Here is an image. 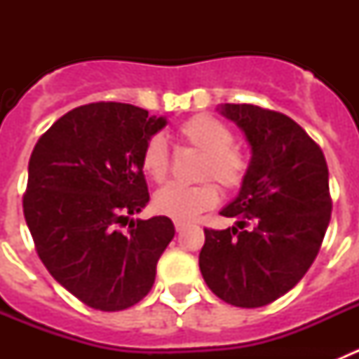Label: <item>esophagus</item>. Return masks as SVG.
<instances>
[{"mask_svg": "<svg viewBox=\"0 0 359 359\" xmlns=\"http://www.w3.org/2000/svg\"><path fill=\"white\" fill-rule=\"evenodd\" d=\"M174 226H176L177 231H183L187 228V223L185 221H180V219H176V221H174Z\"/></svg>", "mask_w": 359, "mask_h": 359, "instance_id": "esophagus-1", "label": "esophagus"}]
</instances>
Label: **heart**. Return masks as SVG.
<instances>
[{"label":"heart","mask_w":359,"mask_h":359,"mask_svg":"<svg viewBox=\"0 0 359 359\" xmlns=\"http://www.w3.org/2000/svg\"><path fill=\"white\" fill-rule=\"evenodd\" d=\"M177 135L185 144L203 152L199 177H214L223 189H236L246 174V160L233 147V135L221 120L196 115L183 122ZM142 169L154 182H163L169 172V152L161 136H152L142 151ZM217 187L212 182L196 185L169 183L154 194V208L169 217L189 221L217 203Z\"/></svg>","instance_id":"b5f03b06"}]
</instances>
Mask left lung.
Segmentation results:
<instances>
[{
  "mask_svg": "<svg viewBox=\"0 0 359 359\" xmlns=\"http://www.w3.org/2000/svg\"><path fill=\"white\" fill-rule=\"evenodd\" d=\"M217 111L252 151L237 198L219 212L226 230L205 228L199 269L212 293L236 307H262L293 290L318 255L331 221L323 152L290 116L253 104Z\"/></svg>",
  "mask_w": 359,
  "mask_h": 359,
  "instance_id": "obj_1",
  "label": "left lung"
}]
</instances>
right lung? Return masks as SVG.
Returning a JSON list of instances; mask_svg holds the SVG:
<instances>
[{
    "label": "right lung",
    "instance_id": "right-lung-1",
    "mask_svg": "<svg viewBox=\"0 0 359 359\" xmlns=\"http://www.w3.org/2000/svg\"><path fill=\"white\" fill-rule=\"evenodd\" d=\"M165 126V116L131 104H88L32 151L23 198L32 239L50 275L93 309L140 302L174 237L165 215L129 221L149 203L142 151Z\"/></svg>",
    "mask_w": 359,
    "mask_h": 359
}]
</instances>
